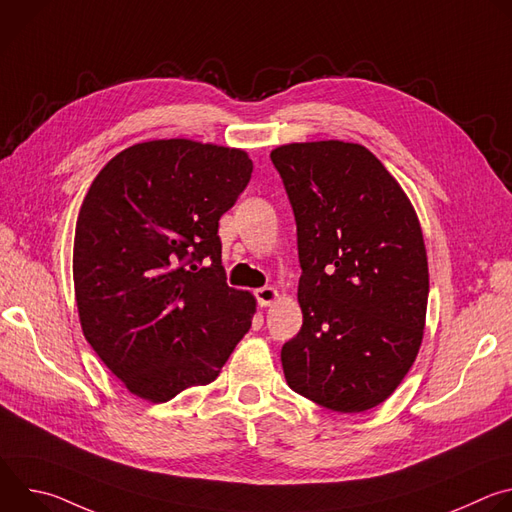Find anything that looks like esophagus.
Segmentation results:
<instances>
[{"label": "esophagus", "instance_id": "esophagus-1", "mask_svg": "<svg viewBox=\"0 0 512 512\" xmlns=\"http://www.w3.org/2000/svg\"><path fill=\"white\" fill-rule=\"evenodd\" d=\"M255 298H257L261 308H267L279 298V294H277L275 287H259V289H255Z\"/></svg>", "mask_w": 512, "mask_h": 512}]
</instances>
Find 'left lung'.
Here are the masks:
<instances>
[{
	"instance_id": "1",
	"label": "left lung",
	"mask_w": 512,
	"mask_h": 512,
	"mask_svg": "<svg viewBox=\"0 0 512 512\" xmlns=\"http://www.w3.org/2000/svg\"><path fill=\"white\" fill-rule=\"evenodd\" d=\"M298 227L300 332L281 346L287 385L360 413L383 403L419 352L429 273L417 214L358 143H289L271 152Z\"/></svg>"
}]
</instances>
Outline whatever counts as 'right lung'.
Instances as JSON below:
<instances>
[{"instance_id": "obj_1", "label": "right lung", "mask_w": 512, "mask_h": 512, "mask_svg": "<svg viewBox=\"0 0 512 512\" xmlns=\"http://www.w3.org/2000/svg\"><path fill=\"white\" fill-rule=\"evenodd\" d=\"M243 150L154 139L117 154L77 221L72 275L87 342L137 397L208 385L249 332L255 298L229 287L218 221L247 188Z\"/></svg>"}]
</instances>
